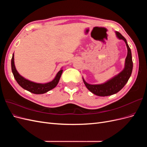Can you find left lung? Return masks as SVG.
Segmentation results:
<instances>
[{"instance_id":"1","label":"left lung","mask_w":147,"mask_h":147,"mask_svg":"<svg viewBox=\"0 0 147 147\" xmlns=\"http://www.w3.org/2000/svg\"><path fill=\"white\" fill-rule=\"evenodd\" d=\"M117 37L125 42L127 48V55L125 60V66L121 72L109 81L100 84H90L85 82L83 78V82L89 91L99 96H108L116 94L124 86L129 79L133 67L132 54L126 38L118 32H115Z\"/></svg>"}]
</instances>
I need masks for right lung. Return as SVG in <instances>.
I'll list each match as a JSON object with an SVG mask.
<instances>
[{"label": "right lung", "instance_id": "obj_1", "mask_svg": "<svg viewBox=\"0 0 147 147\" xmlns=\"http://www.w3.org/2000/svg\"><path fill=\"white\" fill-rule=\"evenodd\" d=\"M11 64L12 73L17 83H18L22 88L24 89V90L36 94H44V93L50 91L52 89L55 88L59 81V79L63 71V69L60 70L59 72H57L56 76L55 77L54 80L50 82L44 84L30 82L28 80L24 78V77L21 76L19 73L18 72V71L15 68L14 63V53H13L12 56Z\"/></svg>", "mask_w": 147, "mask_h": 147}]
</instances>
